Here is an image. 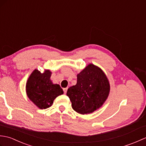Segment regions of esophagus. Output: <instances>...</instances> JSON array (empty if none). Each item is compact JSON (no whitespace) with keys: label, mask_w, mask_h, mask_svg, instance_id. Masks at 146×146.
Returning a JSON list of instances; mask_svg holds the SVG:
<instances>
[{"label":"esophagus","mask_w":146,"mask_h":146,"mask_svg":"<svg viewBox=\"0 0 146 146\" xmlns=\"http://www.w3.org/2000/svg\"><path fill=\"white\" fill-rule=\"evenodd\" d=\"M67 90H68V88H63V91H64V94H66V92H67Z\"/></svg>","instance_id":"esophagus-1"}]
</instances>
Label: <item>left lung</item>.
<instances>
[{
	"label": "left lung",
	"instance_id": "1",
	"mask_svg": "<svg viewBox=\"0 0 146 146\" xmlns=\"http://www.w3.org/2000/svg\"><path fill=\"white\" fill-rule=\"evenodd\" d=\"M110 86L100 68L89 64L77 75V83L68 89L71 107L77 113L88 114L100 108L107 99Z\"/></svg>",
	"mask_w": 146,
	"mask_h": 146
}]
</instances>
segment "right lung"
<instances>
[{
    "instance_id": "right-lung-1",
    "label": "right lung",
    "mask_w": 146,
    "mask_h": 146,
    "mask_svg": "<svg viewBox=\"0 0 146 146\" xmlns=\"http://www.w3.org/2000/svg\"><path fill=\"white\" fill-rule=\"evenodd\" d=\"M51 71L45 70L43 73L35 69L26 82V91L29 100L40 109L51 107L58 96L63 94V90L58 84L51 80Z\"/></svg>"
}]
</instances>
